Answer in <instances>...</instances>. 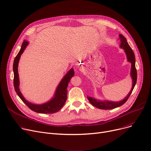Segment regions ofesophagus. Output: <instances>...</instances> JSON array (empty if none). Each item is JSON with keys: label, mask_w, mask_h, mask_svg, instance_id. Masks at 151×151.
<instances>
[{"label": "esophagus", "mask_w": 151, "mask_h": 151, "mask_svg": "<svg viewBox=\"0 0 151 151\" xmlns=\"http://www.w3.org/2000/svg\"><path fill=\"white\" fill-rule=\"evenodd\" d=\"M78 70L80 71H82L83 70V67L82 66H79L78 67Z\"/></svg>", "instance_id": "esophagus-1"}]
</instances>
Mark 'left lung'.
Here are the masks:
<instances>
[{
    "label": "left lung",
    "mask_w": 151,
    "mask_h": 151,
    "mask_svg": "<svg viewBox=\"0 0 151 151\" xmlns=\"http://www.w3.org/2000/svg\"><path fill=\"white\" fill-rule=\"evenodd\" d=\"M120 39V47L122 48L127 55L128 62L131 63V71H130V75L132 79V88L129 93L127 96L123 100L120 101H111L108 100H99L96 99H94L91 97H88V99L89 100L91 104L99 109H111L116 108H117L122 105L128 100L130 97V94L132 93L134 86L136 84L137 80V71L135 67V56L134 54L129 46L126 38L121 34L119 35Z\"/></svg>",
    "instance_id": "left-lung-1"
}]
</instances>
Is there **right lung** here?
<instances>
[{"instance_id":"add662e5","label":"right lung","mask_w":151,"mask_h":151,"mask_svg":"<svg viewBox=\"0 0 151 151\" xmlns=\"http://www.w3.org/2000/svg\"><path fill=\"white\" fill-rule=\"evenodd\" d=\"M29 42L26 40H24L22 42L21 50L17 56L14 58L13 65V70L14 72V80L13 84L14 88L18 96L22 100V101L31 109L34 111L38 113L42 114H52L58 112L62 107L65 104L67 100V86L70 81V79L74 76L75 72L73 68H71L67 74L64 76L59 85L58 86L56 90H55L54 97L45 103L43 104L37 105L32 104V103L27 101L25 98L22 95L19 90V79L18 74V63L21 58V55L23 53L24 51L26 49V46L28 45Z\"/></svg>"}]
</instances>
